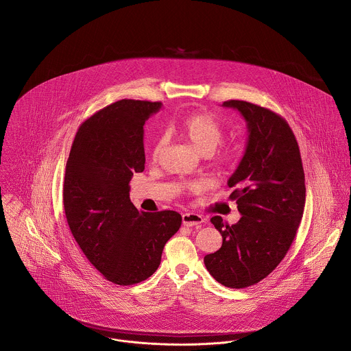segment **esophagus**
<instances>
[{
	"instance_id": "34e87169",
	"label": "esophagus",
	"mask_w": 351,
	"mask_h": 351,
	"mask_svg": "<svg viewBox=\"0 0 351 351\" xmlns=\"http://www.w3.org/2000/svg\"><path fill=\"white\" fill-rule=\"evenodd\" d=\"M182 223H184V226H188V227L200 226L204 223V217L201 215H197V213L188 212V213L182 215Z\"/></svg>"
}]
</instances>
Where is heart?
<instances>
[{
	"instance_id": "obj_1",
	"label": "heart",
	"mask_w": 351,
	"mask_h": 351,
	"mask_svg": "<svg viewBox=\"0 0 351 351\" xmlns=\"http://www.w3.org/2000/svg\"><path fill=\"white\" fill-rule=\"evenodd\" d=\"M180 128L184 135L192 142V145L200 151L201 154H212L216 147L221 143L224 132L220 123L208 113H193L182 119ZM166 138L162 135L156 139L152 147V158L156 159L165 147ZM195 189L196 186H191Z\"/></svg>"
}]
</instances>
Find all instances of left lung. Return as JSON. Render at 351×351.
<instances>
[{
	"instance_id": "obj_1",
	"label": "left lung",
	"mask_w": 351,
	"mask_h": 351,
	"mask_svg": "<svg viewBox=\"0 0 351 351\" xmlns=\"http://www.w3.org/2000/svg\"><path fill=\"white\" fill-rule=\"evenodd\" d=\"M247 124V145L228 180L242 215L237 224L213 216L223 245L204 256L209 274L228 288H247L267 277L284 259L300 226L305 178L298 141L280 114L247 101H224Z\"/></svg>"
}]
</instances>
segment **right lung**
<instances>
[{"instance_id": "right-lung-1", "label": "right lung", "mask_w": 351, "mask_h": 351, "mask_svg": "<svg viewBox=\"0 0 351 351\" xmlns=\"http://www.w3.org/2000/svg\"><path fill=\"white\" fill-rule=\"evenodd\" d=\"M160 106L138 100L105 106L81 124L66 163L63 205L70 231L89 262L117 285L152 276L182 223L176 210L142 212L130 199L134 173L145 170L143 125Z\"/></svg>"}]
</instances>
